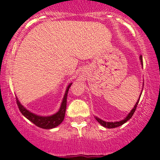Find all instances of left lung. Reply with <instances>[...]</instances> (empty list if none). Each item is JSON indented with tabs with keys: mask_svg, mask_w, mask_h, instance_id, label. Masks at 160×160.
Masks as SVG:
<instances>
[{
	"mask_svg": "<svg viewBox=\"0 0 160 160\" xmlns=\"http://www.w3.org/2000/svg\"><path fill=\"white\" fill-rule=\"evenodd\" d=\"M140 60H141V62H142V65L143 66V63H142V56H140ZM141 97V96H140ZM140 100V98H138V101L136 102V104H135V107H134V108L132 109V111H130L129 114H128V116H127L126 118H125L124 120H122L120 121V122H104V121H102L101 119L98 118H96L97 121H98V122H99L100 124H101L102 126L105 127V128H117V127L118 126H121V125H122L123 124H125V122H127V121H128L132 117V115H133V114L135 113V110H136V108H137V105H138V101H139Z\"/></svg>",
	"mask_w": 160,
	"mask_h": 160,
	"instance_id": "obj_1",
	"label": "left lung"
}]
</instances>
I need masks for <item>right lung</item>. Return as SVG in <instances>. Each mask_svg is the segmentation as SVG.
<instances>
[{"mask_svg":"<svg viewBox=\"0 0 160 160\" xmlns=\"http://www.w3.org/2000/svg\"><path fill=\"white\" fill-rule=\"evenodd\" d=\"M71 85H72V83H70L67 87L63 100H62V104H61L60 109H59V111L56 114H53V115L48 116V117H42V116H38L35 114H32L30 111L26 110L17 99L16 101H17V104L19 108V111H21V113L26 118H28L32 123H34L36 126L39 127V128H45V129H49V128H55V127L58 126L59 124H61V122L63 121L64 117H65L66 108H67V93H68L69 89H70Z\"/></svg>","mask_w":160,"mask_h":160,"instance_id":"obj_1","label":"right lung"}]
</instances>
